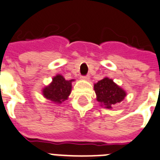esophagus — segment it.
Returning a JSON list of instances; mask_svg holds the SVG:
<instances>
[{"label":"esophagus","mask_w":160,"mask_h":160,"mask_svg":"<svg viewBox=\"0 0 160 160\" xmlns=\"http://www.w3.org/2000/svg\"><path fill=\"white\" fill-rule=\"evenodd\" d=\"M81 79H82L83 80H89L90 77H89L88 75H85V76H82V77H81Z\"/></svg>","instance_id":"obj_1"}]
</instances>
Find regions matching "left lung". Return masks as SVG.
I'll return each instance as SVG.
<instances>
[{
	"instance_id": "8db88e82",
	"label": "left lung",
	"mask_w": 160,
	"mask_h": 160,
	"mask_svg": "<svg viewBox=\"0 0 160 160\" xmlns=\"http://www.w3.org/2000/svg\"><path fill=\"white\" fill-rule=\"evenodd\" d=\"M94 91L96 92V101L101 107L107 109H112L115 105L122 102L127 96L126 91L108 77L95 83Z\"/></svg>"
}]
</instances>
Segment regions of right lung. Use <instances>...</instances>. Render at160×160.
<instances>
[{
    "instance_id": "right-lung-1",
    "label": "right lung",
    "mask_w": 160,
    "mask_h": 160,
    "mask_svg": "<svg viewBox=\"0 0 160 160\" xmlns=\"http://www.w3.org/2000/svg\"><path fill=\"white\" fill-rule=\"evenodd\" d=\"M75 80H66L62 75H56L52 82L42 89V93L46 98L54 104H61L68 99L72 90V82Z\"/></svg>"
}]
</instances>
